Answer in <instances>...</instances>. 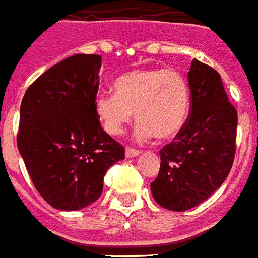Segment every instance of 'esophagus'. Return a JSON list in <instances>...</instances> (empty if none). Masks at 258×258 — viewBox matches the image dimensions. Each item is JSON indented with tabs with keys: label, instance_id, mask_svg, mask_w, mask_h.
<instances>
[{
	"label": "esophagus",
	"instance_id": "1",
	"mask_svg": "<svg viewBox=\"0 0 258 258\" xmlns=\"http://www.w3.org/2000/svg\"><path fill=\"white\" fill-rule=\"evenodd\" d=\"M139 154H141V152L137 150V149H131V148L125 149V157L127 158L137 157V156H139Z\"/></svg>",
	"mask_w": 258,
	"mask_h": 258
}]
</instances>
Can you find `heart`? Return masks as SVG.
Listing matches in <instances>:
<instances>
[{
	"instance_id": "1",
	"label": "heart",
	"mask_w": 258,
	"mask_h": 258,
	"mask_svg": "<svg viewBox=\"0 0 258 258\" xmlns=\"http://www.w3.org/2000/svg\"><path fill=\"white\" fill-rule=\"evenodd\" d=\"M114 94L98 93L94 109L102 127L120 134L125 124L139 121L135 135L139 141L176 137L186 124L190 109V89L176 70L145 68L120 75L113 83Z\"/></svg>"
}]
</instances>
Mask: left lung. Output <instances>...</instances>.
<instances>
[{
	"mask_svg": "<svg viewBox=\"0 0 258 258\" xmlns=\"http://www.w3.org/2000/svg\"><path fill=\"white\" fill-rule=\"evenodd\" d=\"M190 116L161 152L160 171L150 190L158 205L184 212L211 197L226 180L235 156L238 114L219 72L191 61Z\"/></svg>",
	"mask_w": 258,
	"mask_h": 258,
	"instance_id": "1",
	"label": "left lung"
}]
</instances>
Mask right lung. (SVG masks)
Returning a JSON list of instances; mask_svg holds the SVG:
<instances>
[{
  "label": "right lung",
  "mask_w": 258,
  "mask_h": 258,
  "mask_svg": "<svg viewBox=\"0 0 258 258\" xmlns=\"http://www.w3.org/2000/svg\"><path fill=\"white\" fill-rule=\"evenodd\" d=\"M101 56L75 54L43 72L20 106L17 148L42 198L79 211L102 194L104 176L124 148L101 127L94 109Z\"/></svg>",
  "instance_id": "add662e5"
}]
</instances>
